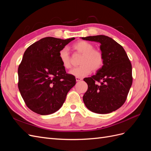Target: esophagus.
<instances>
[{
    "instance_id": "1",
    "label": "esophagus",
    "mask_w": 151,
    "mask_h": 151,
    "mask_svg": "<svg viewBox=\"0 0 151 151\" xmlns=\"http://www.w3.org/2000/svg\"><path fill=\"white\" fill-rule=\"evenodd\" d=\"M76 81H77V82H79V81L83 80V79L81 78V77H76Z\"/></svg>"
}]
</instances>
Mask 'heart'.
Segmentation results:
<instances>
[{
  "mask_svg": "<svg viewBox=\"0 0 151 151\" xmlns=\"http://www.w3.org/2000/svg\"><path fill=\"white\" fill-rule=\"evenodd\" d=\"M77 52L83 54L80 62L81 66L72 68L69 74L77 77H83L89 74L91 70L97 71L101 68L104 63L102 53L94 49L93 45L86 41H80L73 46ZM58 57L62 66L65 68L71 67L70 55L67 47L63 48L58 53Z\"/></svg>",
  "mask_w": 151,
  "mask_h": 151,
  "instance_id": "obj_1",
  "label": "heart"
}]
</instances>
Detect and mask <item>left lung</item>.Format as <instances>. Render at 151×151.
I'll return each mask as SVG.
<instances>
[{
    "instance_id": "1",
    "label": "left lung",
    "mask_w": 151,
    "mask_h": 151,
    "mask_svg": "<svg viewBox=\"0 0 151 151\" xmlns=\"http://www.w3.org/2000/svg\"><path fill=\"white\" fill-rule=\"evenodd\" d=\"M81 38L101 44L100 50L104 57L103 65L96 75L84 79L88 89L83 96V101L94 113H111L124 104L131 88L132 70L129 58L124 48L107 36ZM96 81L100 84H96Z\"/></svg>"
}]
</instances>
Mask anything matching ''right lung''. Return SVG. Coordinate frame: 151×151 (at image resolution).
Returning a JSON list of instances; mask_svg holds the SVG:
<instances>
[{
  "instance_id": "right-lung-1",
  "label": "right lung",
  "mask_w": 151,
  "mask_h": 151,
  "mask_svg": "<svg viewBox=\"0 0 151 151\" xmlns=\"http://www.w3.org/2000/svg\"><path fill=\"white\" fill-rule=\"evenodd\" d=\"M74 38L46 37L26 49L18 68V88L31 110L42 115L58 111L76 84L58 57L60 50Z\"/></svg>"
}]
</instances>
